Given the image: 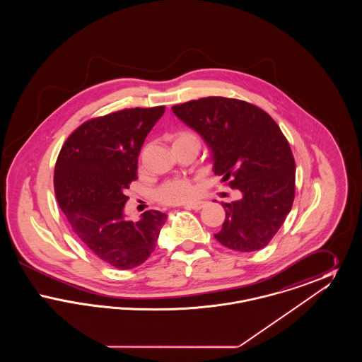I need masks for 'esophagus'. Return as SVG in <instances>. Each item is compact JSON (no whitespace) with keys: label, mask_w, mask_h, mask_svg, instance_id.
<instances>
[{"label":"esophagus","mask_w":362,"mask_h":362,"mask_svg":"<svg viewBox=\"0 0 362 362\" xmlns=\"http://www.w3.org/2000/svg\"><path fill=\"white\" fill-rule=\"evenodd\" d=\"M206 206V202L199 201V202H191V204H186L185 209H192V210H201L202 207Z\"/></svg>","instance_id":"esophagus-1"}]
</instances>
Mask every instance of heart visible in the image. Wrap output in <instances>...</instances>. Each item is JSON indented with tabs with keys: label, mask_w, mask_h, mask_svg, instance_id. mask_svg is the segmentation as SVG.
<instances>
[{
	"label": "heart",
	"mask_w": 362,
	"mask_h": 362,
	"mask_svg": "<svg viewBox=\"0 0 362 362\" xmlns=\"http://www.w3.org/2000/svg\"><path fill=\"white\" fill-rule=\"evenodd\" d=\"M185 141H195L199 142L198 137L192 134L191 132H180L175 134L173 137V145ZM194 186L187 179H173L165 182L160 189H157L156 197L160 202L167 205H177L187 202L194 197Z\"/></svg>",
	"instance_id": "heart-1"
}]
</instances>
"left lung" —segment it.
<instances>
[{
	"mask_svg": "<svg viewBox=\"0 0 362 362\" xmlns=\"http://www.w3.org/2000/svg\"><path fill=\"white\" fill-rule=\"evenodd\" d=\"M173 111L205 141L214 173L241 192L223 202L225 220L214 238L235 251L262 250L292 209L296 164L288 139L267 112L238 99L204 98Z\"/></svg>",
	"mask_w": 362,
	"mask_h": 362,
	"instance_id": "8db88e82",
	"label": "left lung"
}]
</instances>
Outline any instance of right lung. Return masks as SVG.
<instances>
[{
    "mask_svg": "<svg viewBox=\"0 0 362 362\" xmlns=\"http://www.w3.org/2000/svg\"><path fill=\"white\" fill-rule=\"evenodd\" d=\"M164 105L129 108L83 123L64 144L54 171L59 207L74 233L107 264L129 270L155 251L167 214L148 210L129 221L124 191L137 179L138 155Z\"/></svg>",
    "mask_w": 362,
    "mask_h": 362,
    "instance_id": "add662e5",
    "label": "right lung"
}]
</instances>
